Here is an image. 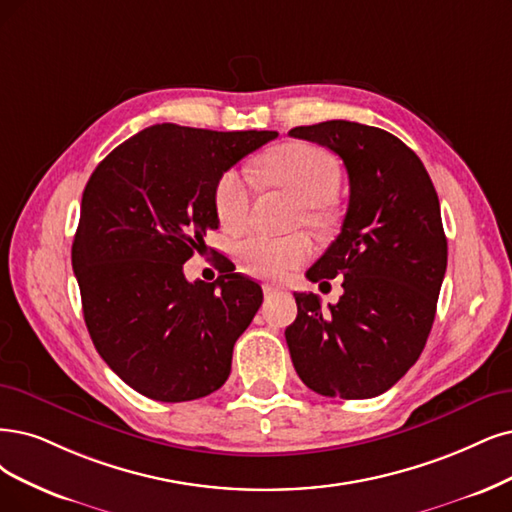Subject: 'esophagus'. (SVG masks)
Segmentation results:
<instances>
[{"label":"esophagus","mask_w":512,"mask_h":512,"mask_svg":"<svg viewBox=\"0 0 512 512\" xmlns=\"http://www.w3.org/2000/svg\"><path fill=\"white\" fill-rule=\"evenodd\" d=\"M263 293H266V297H274L280 293H289V289L280 287V285H263Z\"/></svg>","instance_id":"1"}]
</instances>
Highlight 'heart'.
<instances>
[{"instance_id": "obj_1", "label": "heart", "mask_w": 512, "mask_h": 512, "mask_svg": "<svg viewBox=\"0 0 512 512\" xmlns=\"http://www.w3.org/2000/svg\"><path fill=\"white\" fill-rule=\"evenodd\" d=\"M259 173L268 185L285 189L301 200V215L306 223L314 227L327 223L325 200L335 194L342 179V168L331 151L312 143L291 141L268 151L259 162ZM213 204L223 230L240 232L251 211L249 179L236 168L225 170L215 183ZM234 251L242 272L276 280L299 268L312 255V242L306 234H251L242 238Z\"/></svg>"}]
</instances>
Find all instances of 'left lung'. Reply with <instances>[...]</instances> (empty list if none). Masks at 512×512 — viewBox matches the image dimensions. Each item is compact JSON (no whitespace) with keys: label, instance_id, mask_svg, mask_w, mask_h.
Returning a JSON list of instances; mask_svg holds the SVG:
<instances>
[{"label":"left lung","instance_id":"1","mask_svg":"<svg viewBox=\"0 0 512 512\" xmlns=\"http://www.w3.org/2000/svg\"><path fill=\"white\" fill-rule=\"evenodd\" d=\"M289 135L335 151L350 179L342 232L306 274L344 276V295L323 308L295 293L291 361L318 394L371 399L415 365L432 329L447 270L439 196L422 160L382 128L329 120Z\"/></svg>","mask_w":512,"mask_h":512}]
</instances>
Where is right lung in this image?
<instances>
[{
  "instance_id": "add662e5",
  "label": "right lung",
  "mask_w": 512,
  "mask_h": 512,
  "mask_svg": "<svg viewBox=\"0 0 512 512\" xmlns=\"http://www.w3.org/2000/svg\"><path fill=\"white\" fill-rule=\"evenodd\" d=\"M276 137L156 124L113 149L86 183L71 246L84 320L103 361L147 399H202L230 375L261 287L227 268L215 282H187L183 263L219 227L217 179Z\"/></svg>"
}]
</instances>
